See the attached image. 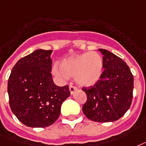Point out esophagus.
Instances as JSON below:
<instances>
[{"instance_id": "obj_1", "label": "esophagus", "mask_w": 146, "mask_h": 146, "mask_svg": "<svg viewBox=\"0 0 146 146\" xmlns=\"http://www.w3.org/2000/svg\"><path fill=\"white\" fill-rule=\"evenodd\" d=\"M69 90H70V93H71V94H74V91L78 90V88H77L76 87H74V86L72 85V84H70Z\"/></svg>"}]
</instances>
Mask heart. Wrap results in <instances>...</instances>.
Instances as JSON below:
<instances>
[{
  "label": "heart",
  "mask_w": 146,
  "mask_h": 146,
  "mask_svg": "<svg viewBox=\"0 0 146 146\" xmlns=\"http://www.w3.org/2000/svg\"><path fill=\"white\" fill-rule=\"evenodd\" d=\"M103 69L101 55L96 52H87L63 60L61 67L55 65L53 67V74L62 80L74 77L79 85L91 86L99 81Z\"/></svg>",
  "instance_id": "heart-1"
}]
</instances>
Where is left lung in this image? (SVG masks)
I'll list each match as a JSON object with an SVG mask.
<instances>
[{
    "label": "left lung",
    "mask_w": 146,
    "mask_h": 146,
    "mask_svg": "<svg viewBox=\"0 0 146 146\" xmlns=\"http://www.w3.org/2000/svg\"><path fill=\"white\" fill-rule=\"evenodd\" d=\"M103 54L104 68L99 81L82 90L87 101L82 110L89 119L99 123L119 119L130 107L133 100V75L126 63L106 49Z\"/></svg>",
    "instance_id": "8db88e82"
}]
</instances>
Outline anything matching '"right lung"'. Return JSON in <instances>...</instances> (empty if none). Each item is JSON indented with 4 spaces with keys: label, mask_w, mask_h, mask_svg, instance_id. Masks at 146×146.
<instances>
[{
    "label": "right lung",
    "mask_w": 146,
    "mask_h": 146,
    "mask_svg": "<svg viewBox=\"0 0 146 146\" xmlns=\"http://www.w3.org/2000/svg\"><path fill=\"white\" fill-rule=\"evenodd\" d=\"M52 52L37 49L20 58L9 77L11 110L30 127L41 128L54 123L60 115L62 104L70 96L68 86L58 87L53 82Z\"/></svg>",
    "instance_id": "add662e5"
}]
</instances>
